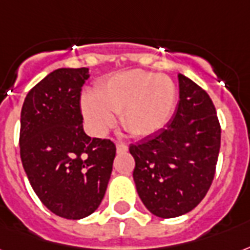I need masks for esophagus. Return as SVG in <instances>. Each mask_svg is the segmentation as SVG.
<instances>
[{"label":"esophagus","instance_id":"34e87169","mask_svg":"<svg viewBox=\"0 0 250 250\" xmlns=\"http://www.w3.org/2000/svg\"><path fill=\"white\" fill-rule=\"evenodd\" d=\"M127 150H128V146H127V144H125V143H122V142L117 143L118 153H125V152H127Z\"/></svg>","mask_w":250,"mask_h":250}]
</instances>
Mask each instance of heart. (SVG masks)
Listing matches in <instances>:
<instances>
[{"label": "heart", "instance_id": "heart-1", "mask_svg": "<svg viewBox=\"0 0 250 250\" xmlns=\"http://www.w3.org/2000/svg\"><path fill=\"white\" fill-rule=\"evenodd\" d=\"M176 106V87L167 76L143 70L114 74L101 83L95 94H85L81 110L94 135H104L121 114L123 128L133 136L146 138L163 129Z\"/></svg>", "mask_w": 250, "mask_h": 250}]
</instances>
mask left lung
Wrapping results in <instances>:
<instances>
[{"label": "left lung", "instance_id": "1", "mask_svg": "<svg viewBox=\"0 0 250 250\" xmlns=\"http://www.w3.org/2000/svg\"><path fill=\"white\" fill-rule=\"evenodd\" d=\"M180 104L159 132L129 146L133 181L146 209L163 219L195 208L212 184L220 149V125L212 101L178 73Z\"/></svg>", "mask_w": 250, "mask_h": 250}]
</instances>
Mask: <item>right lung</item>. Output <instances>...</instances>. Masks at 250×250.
Segmentation results:
<instances>
[{
  "label": "right lung",
  "mask_w": 250,
  "mask_h": 250,
  "mask_svg": "<svg viewBox=\"0 0 250 250\" xmlns=\"http://www.w3.org/2000/svg\"><path fill=\"white\" fill-rule=\"evenodd\" d=\"M89 68H60L24 98L21 111V160L31 188L60 218L91 215L104 199L115 146L87 136L80 108Z\"/></svg>",
  "instance_id": "right-lung-1"
}]
</instances>
